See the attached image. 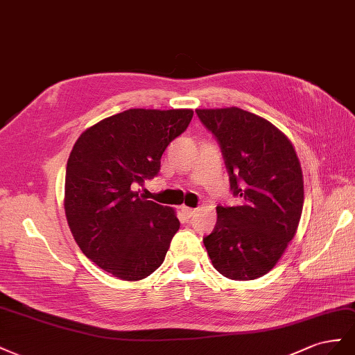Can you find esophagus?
<instances>
[{
  "label": "esophagus",
  "instance_id": "obj_1",
  "mask_svg": "<svg viewBox=\"0 0 355 355\" xmlns=\"http://www.w3.org/2000/svg\"><path fill=\"white\" fill-rule=\"evenodd\" d=\"M181 212H183L186 218H190L191 216L195 214L196 209H193V208H189V207H181Z\"/></svg>",
  "mask_w": 355,
  "mask_h": 355
}]
</instances>
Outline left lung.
<instances>
[{"label":"left lung","mask_w":355,"mask_h":355,"mask_svg":"<svg viewBox=\"0 0 355 355\" xmlns=\"http://www.w3.org/2000/svg\"><path fill=\"white\" fill-rule=\"evenodd\" d=\"M216 137L241 205L217 207L204 245L214 268L236 281L260 278L277 265L296 235L303 175L290 139L266 119L236 107L196 110Z\"/></svg>","instance_id":"obj_1"}]
</instances>
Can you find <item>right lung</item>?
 Wrapping results in <instances>:
<instances>
[{"label": "right lung", "mask_w": 355, "mask_h": 355, "mask_svg": "<svg viewBox=\"0 0 355 355\" xmlns=\"http://www.w3.org/2000/svg\"><path fill=\"white\" fill-rule=\"evenodd\" d=\"M191 110L130 108L78 137L65 175V214L77 245L101 269L125 281L147 278L165 260L180 229L175 211L137 187L155 178Z\"/></svg>", "instance_id": "obj_1"}]
</instances>
